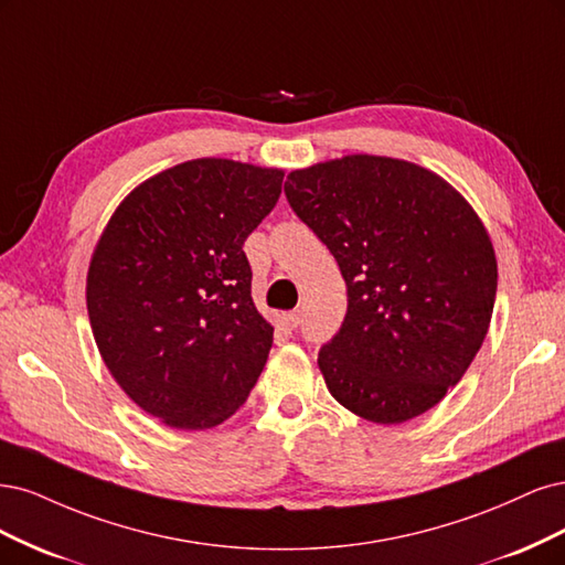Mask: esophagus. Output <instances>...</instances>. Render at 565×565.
Returning a JSON list of instances; mask_svg holds the SVG:
<instances>
[{"instance_id":"esophagus-1","label":"esophagus","mask_w":565,"mask_h":565,"mask_svg":"<svg viewBox=\"0 0 565 565\" xmlns=\"http://www.w3.org/2000/svg\"><path fill=\"white\" fill-rule=\"evenodd\" d=\"M300 319H302L300 312H288V315L281 317V323L286 326L288 331H294V329H298V326H300Z\"/></svg>"}]
</instances>
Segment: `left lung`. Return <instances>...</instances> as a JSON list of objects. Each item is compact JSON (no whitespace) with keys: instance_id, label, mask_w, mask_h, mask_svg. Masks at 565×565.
I'll return each instance as SVG.
<instances>
[{"instance_id":"left-lung-1","label":"left lung","mask_w":565,"mask_h":565,"mask_svg":"<svg viewBox=\"0 0 565 565\" xmlns=\"http://www.w3.org/2000/svg\"><path fill=\"white\" fill-rule=\"evenodd\" d=\"M284 192L348 286L342 329L317 359L335 402L377 425L434 408L493 317L498 260L479 213L439 173L380 154L296 169Z\"/></svg>"}]
</instances>
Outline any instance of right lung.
<instances>
[{"instance_id": "add662e5", "label": "right lung", "mask_w": 565, "mask_h": 565, "mask_svg": "<svg viewBox=\"0 0 565 565\" xmlns=\"http://www.w3.org/2000/svg\"><path fill=\"white\" fill-rule=\"evenodd\" d=\"M284 169L199 157L142 180L107 221L86 275L90 331L136 406L171 429H211L263 373L271 326L250 298L246 236Z\"/></svg>"}]
</instances>
